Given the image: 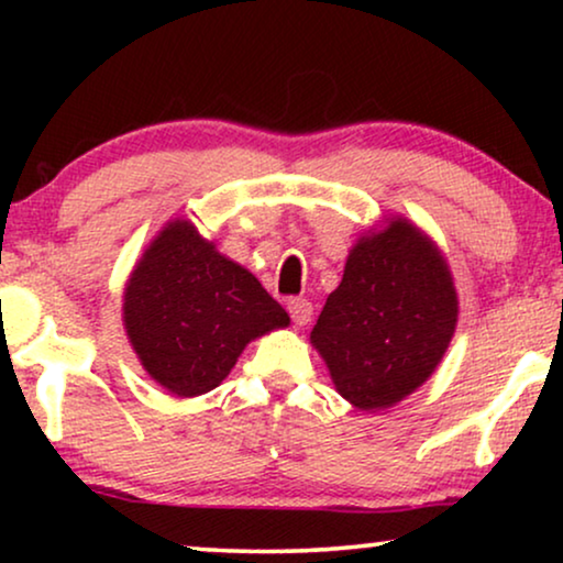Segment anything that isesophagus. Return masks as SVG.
<instances>
[{
  "instance_id": "34e87169",
  "label": "esophagus",
  "mask_w": 563,
  "mask_h": 563,
  "mask_svg": "<svg viewBox=\"0 0 563 563\" xmlns=\"http://www.w3.org/2000/svg\"><path fill=\"white\" fill-rule=\"evenodd\" d=\"M287 310L291 314V322H295V325H299V328L307 325V322H310V318H312V302H307V299H302V297L289 299Z\"/></svg>"
}]
</instances>
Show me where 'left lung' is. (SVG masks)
<instances>
[{
	"instance_id": "1",
	"label": "left lung",
	"mask_w": 563,
	"mask_h": 563,
	"mask_svg": "<svg viewBox=\"0 0 563 563\" xmlns=\"http://www.w3.org/2000/svg\"><path fill=\"white\" fill-rule=\"evenodd\" d=\"M456 322L449 261L426 230L395 214L353 243L310 343L338 395L379 412L433 376Z\"/></svg>"
}]
</instances>
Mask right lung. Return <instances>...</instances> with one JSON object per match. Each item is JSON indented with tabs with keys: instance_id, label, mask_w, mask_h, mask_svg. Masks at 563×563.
Listing matches in <instances>:
<instances>
[{
	"instance_id": "1",
	"label": "right lung",
	"mask_w": 563,
	"mask_h": 563,
	"mask_svg": "<svg viewBox=\"0 0 563 563\" xmlns=\"http://www.w3.org/2000/svg\"><path fill=\"white\" fill-rule=\"evenodd\" d=\"M122 325L148 376L176 397L220 387L245 345L289 314L191 220H168L130 272Z\"/></svg>"
}]
</instances>
